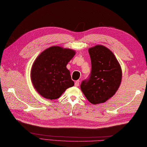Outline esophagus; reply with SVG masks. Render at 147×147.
Masks as SVG:
<instances>
[{"instance_id": "1", "label": "esophagus", "mask_w": 147, "mask_h": 147, "mask_svg": "<svg viewBox=\"0 0 147 147\" xmlns=\"http://www.w3.org/2000/svg\"><path fill=\"white\" fill-rule=\"evenodd\" d=\"M79 83H80V81L79 80L76 81L75 83H74V86H79Z\"/></svg>"}]
</instances>
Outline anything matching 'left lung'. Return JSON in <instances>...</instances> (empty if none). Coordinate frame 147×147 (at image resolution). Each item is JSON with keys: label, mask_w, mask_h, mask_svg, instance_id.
Segmentation results:
<instances>
[{"label": "left lung", "mask_w": 147, "mask_h": 147, "mask_svg": "<svg viewBox=\"0 0 147 147\" xmlns=\"http://www.w3.org/2000/svg\"><path fill=\"white\" fill-rule=\"evenodd\" d=\"M92 70L89 78L81 84V90L93 104L106 102L115 93L122 80L121 65L110 50L97 45L88 49Z\"/></svg>", "instance_id": "1"}]
</instances>
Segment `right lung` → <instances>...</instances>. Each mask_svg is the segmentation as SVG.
I'll return each mask as SVG.
<instances>
[{"label": "right lung", "instance_id": "obj_1", "mask_svg": "<svg viewBox=\"0 0 147 147\" xmlns=\"http://www.w3.org/2000/svg\"><path fill=\"white\" fill-rule=\"evenodd\" d=\"M74 55V50L52 46L37 57L32 67L31 80L40 95L57 99L67 88L74 86L66 65Z\"/></svg>", "mask_w": 147, "mask_h": 147}]
</instances>
